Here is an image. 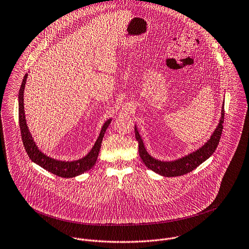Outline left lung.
Returning <instances> with one entry per match:
<instances>
[{
    "label": "left lung",
    "mask_w": 249,
    "mask_h": 249,
    "mask_svg": "<svg viewBox=\"0 0 249 249\" xmlns=\"http://www.w3.org/2000/svg\"><path fill=\"white\" fill-rule=\"evenodd\" d=\"M223 122H224V107H222L221 118H220L219 124L216 127L213 134L212 135L211 139L208 141V142H206L201 148L194 151L193 153H190L187 156L178 159L176 161H170V162L160 161L153 158L151 155H149L144 147V144L138 132L137 127H135L136 140L139 142L140 156L142 162L144 163V165L149 170L163 177H167V178L179 177V176L188 174L193 170H195L207 159H209L213 155V153L215 151L221 138V134L223 130Z\"/></svg>",
    "instance_id": "1"
}]
</instances>
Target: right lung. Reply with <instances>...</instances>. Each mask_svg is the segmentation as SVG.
<instances>
[{"label":"right lung","instance_id":"right-lung-1","mask_svg":"<svg viewBox=\"0 0 249 249\" xmlns=\"http://www.w3.org/2000/svg\"><path fill=\"white\" fill-rule=\"evenodd\" d=\"M28 73L24 75V78L22 80V84L20 86L19 95H18V106H19V127L21 132V138L23 142V145L25 147V150L29 156V158L43 168L44 170L50 172L51 174L58 176L60 178H74L76 176H79L83 174L84 172H87L90 170L96 163L100 148L102 145V141L104 138V135L106 133V130L107 129L108 125L111 122V119H108L105 122V124L102 127L101 133L99 135V138L97 139L94 146L92 147L91 151L83 158L71 161V162H66V161H60L53 159L51 157L46 156L44 153H42L36 146V142H34V139L31 136V133L29 132L28 126L26 124L25 119V111H24V88L25 83L27 80Z\"/></svg>","mask_w":249,"mask_h":249}]
</instances>
